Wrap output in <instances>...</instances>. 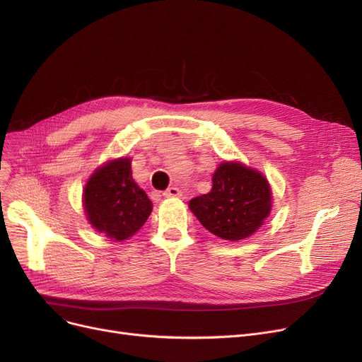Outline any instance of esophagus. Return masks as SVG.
<instances>
[{"label": "esophagus", "mask_w": 362, "mask_h": 362, "mask_svg": "<svg viewBox=\"0 0 362 362\" xmlns=\"http://www.w3.org/2000/svg\"><path fill=\"white\" fill-rule=\"evenodd\" d=\"M163 195L165 198H179V197H182V192H180V189H177V187L171 186V187H168L167 191L163 192Z\"/></svg>", "instance_id": "obj_1"}]
</instances>
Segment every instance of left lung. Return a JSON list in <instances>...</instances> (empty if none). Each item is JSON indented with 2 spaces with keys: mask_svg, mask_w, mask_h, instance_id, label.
Wrapping results in <instances>:
<instances>
[{
  "mask_svg": "<svg viewBox=\"0 0 362 362\" xmlns=\"http://www.w3.org/2000/svg\"><path fill=\"white\" fill-rule=\"evenodd\" d=\"M201 225L216 237L240 241L255 233L272 209L268 180L241 163H222L213 175V187L189 201Z\"/></svg>",
  "mask_w": 362,
  "mask_h": 362,
  "instance_id": "obj_1",
  "label": "left lung"
}]
</instances>
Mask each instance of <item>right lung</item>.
<instances>
[{
    "label": "right lung",
    "mask_w": 362,
    "mask_h": 362,
    "mask_svg": "<svg viewBox=\"0 0 362 362\" xmlns=\"http://www.w3.org/2000/svg\"><path fill=\"white\" fill-rule=\"evenodd\" d=\"M83 197L90 225L114 241L133 237L152 211L146 192L133 180L130 158L109 161L94 171Z\"/></svg>",
    "instance_id": "obj_1"
}]
</instances>
